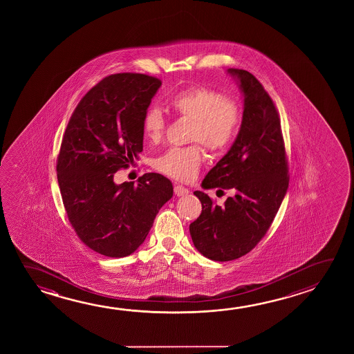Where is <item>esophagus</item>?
<instances>
[{"label":"esophagus","instance_id":"obj_1","mask_svg":"<svg viewBox=\"0 0 354 354\" xmlns=\"http://www.w3.org/2000/svg\"><path fill=\"white\" fill-rule=\"evenodd\" d=\"M174 192L176 196H184V195H187L190 190L189 189H186L183 185H179V184H175L174 185Z\"/></svg>","mask_w":354,"mask_h":354}]
</instances>
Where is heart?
Returning <instances> with one entry per match:
<instances>
[{
  "instance_id": "1",
  "label": "heart",
  "mask_w": 354,
  "mask_h": 354,
  "mask_svg": "<svg viewBox=\"0 0 354 354\" xmlns=\"http://www.w3.org/2000/svg\"><path fill=\"white\" fill-rule=\"evenodd\" d=\"M170 106L180 118L192 121L187 140L197 142L214 154H220L232 145L241 127L243 112L236 100L206 86H190L175 93ZM142 131L151 143L162 142L167 132V118L157 106L143 113ZM203 149L198 145L176 147L157 158L154 167L162 174L181 181L196 176L203 164Z\"/></svg>"
}]
</instances>
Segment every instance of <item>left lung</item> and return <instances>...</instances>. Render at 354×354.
Instances as JSON below:
<instances>
[{
    "label": "left lung",
    "instance_id": "left-lung-1",
    "mask_svg": "<svg viewBox=\"0 0 354 354\" xmlns=\"http://www.w3.org/2000/svg\"><path fill=\"white\" fill-rule=\"evenodd\" d=\"M244 95L243 120L231 149L209 170L203 189H232L223 206L195 192L201 214L190 225L196 250L211 261L250 253L266 236L289 186V167L275 104L247 70L228 69Z\"/></svg>",
    "mask_w": 354,
    "mask_h": 354
}]
</instances>
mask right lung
I'll list each match as a JSON object with an SVG mask.
<instances>
[{
  "mask_svg": "<svg viewBox=\"0 0 354 354\" xmlns=\"http://www.w3.org/2000/svg\"><path fill=\"white\" fill-rule=\"evenodd\" d=\"M162 82L122 73L87 91L70 117L57 159L68 218L88 248L110 258L132 254L173 196L171 181L147 173L116 185L113 175L143 151L142 118Z\"/></svg>",
  "mask_w": 354,
  "mask_h": 354,
  "instance_id": "1",
  "label": "right lung"
}]
</instances>
